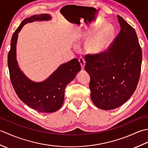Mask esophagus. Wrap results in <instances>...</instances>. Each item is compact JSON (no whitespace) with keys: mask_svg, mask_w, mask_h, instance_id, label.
Returning <instances> with one entry per match:
<instances>
[{"mask_svg":"<svg viewBox=\"0 0 148 148\" xmlns=\"http://www.w3.org/2000/svg\"><path fill=\"white\" fill-rule=\"evenodd\" d=\"M78 60H79V62L80 63L81 69H83L84 67V65H85V62H84V60L82 57H80V58H79V59H78Z\"/></svg>","mask_w":148,"mask_h":148,"instance_id":"1","label":"esophagus"}]
</instances>
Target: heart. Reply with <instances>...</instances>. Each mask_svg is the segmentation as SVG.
<instances>
[{
  "label": "heart",
  "mask_w": 148,
  "mask_h": 148,
  "mask_svg": "<svg viewBox=\"0 0 148 148\" xmlns=\"http://www.w3.org/2000/svg\"><path fill=\"white\" fill-rule=\"evenodd\" d=\"M115 29L112 25H107L99 32L88 39L85 48L91 54H98L106 51L115 36Z\"/></svg>",
  "instance_id": "b5f03b06"
}]
</instances>
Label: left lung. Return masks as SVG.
I'll list each match as a JSON object with an SVG mask.
<instances>
[{
    "mask_svg": "<svg viewBox=\"0 0 148 148\" xmlns=\"http://www.w3.org/2000/svg\"><path fill=\"white\" fill-rule=\"evenodd\" d=\"M120 32L112 46L98 55H86L91 99L97 108L111 110L129 99L139 80L142 50L136 31L117 15Z\"/></svg>",
    "mask_w": 148,
    "mask_h": 148,
    "instance_id": "1",
    "label": "left lung"
}]
</instances>
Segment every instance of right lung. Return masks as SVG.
<instances>
[{
    "label": "right lung",
    "instance_id": "right-lung-1",
    "mask_svg": "<svg viewBox=\"0 0 148 148\" xmlns=\"http://www.w3.org/2000/svg\"><path fill=\"white\" fill-rule=\"evenodd\" d=\"M50 20L51 16L48 14H36L25 19L12 36L8 56L11 81L17 95L26 105L41 112H53L61 108L64 101L66 86L81 70L79 62L74 58L60 65L46 79L36 82L26 76L19 67L16 60L18 33L29 22Z\"/></svg>",
    "mask_w": 148,
    "mask_h": 148
}]
</instances>
